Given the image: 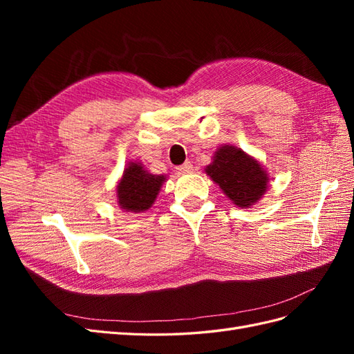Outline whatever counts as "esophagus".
Masks as SVG:
<instances>
[{
  "label": "esophagus",
  "mask_w": 354,
  "mask_h": 354,
  "mask_svg": "<svg viewBox=\"0 0 354 354\" xmlns=\"http://www.w3.org/2000/svg\"><path fill=\"white\" fill-rule=\"evenodd\" d=\"M192 169H194V165H192V162H189V160H186L183 165L177 167V171L180 174H189V173H192Z\"/></svg>",
  "instance_id": "34e87169"
}]
</instances>
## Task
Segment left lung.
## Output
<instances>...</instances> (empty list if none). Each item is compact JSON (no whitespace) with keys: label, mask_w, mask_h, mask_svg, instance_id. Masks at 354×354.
Instances as JSON below:
<instances>
[{"label":"left lung","mask_w":354,"mask_h":354,"mask_svg":"<svg viewBox=\"0 0 354 354\" xmlns=\"http://www.w3.org/2000/svg\"><path fill=\"white\" fill-rule=\"evenodd\" d=\"M207 174L221 187L234 205L246 208L259 201L267 189V174L255 159L241 149L223 146L216 152Z\"/></svg>","instance_id":"obj_1"}]
</instances>
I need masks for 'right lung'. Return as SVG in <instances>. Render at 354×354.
<instances>
[{
  "label": "right lung",
  "instance_id": "right-lung-1",
  "mask_svg": "<svg viewBox=\"0 0 354 354\" xmlns=\"http://www.w3.org/2000/svg\"><path fill=\"white\" fill-rule=\"evenodd\" d=\"M164 181V176L149 174L140 164L131 162L116 187L118 203L125 211L143 212L152 207Z\"/></svg>",
  "mask_w": 354,
  "mask_h": 354
}]
</instances>
